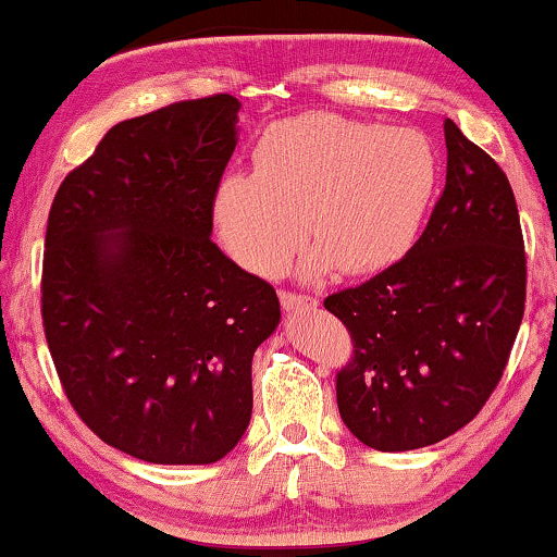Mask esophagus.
Wrapping results in <instances>:
<instances>
[{
	"mask_svg": "<svg viewBox=\"0 0 557 557\" xmlns=\"http://www.w3.org/2000/svg\"><path fill=\"white\" fill-rule=\"evenodd\" d=\"M282 310L287 312H305V310H315L318 300L310 295H297V293H282L280 295Z\"/></svg>",
	"mask_w": 557,
	"mask_h": 557,
	"instance_id": "34e87169",
	"label": "esophagus"
}]
</instances>
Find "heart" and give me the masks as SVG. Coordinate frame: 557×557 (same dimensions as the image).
<instances>
[{"label": "heart", "instance_id": "b5f03b06", "mask_svg": "<svg viewBox=\"0 0 557 557\" xmlns=\"http://www.w3.org/2000/svg\"><path fill=\"white\" fill-rule=\"evenodd\" d=\"M255 171H230L211 194L219 239L242 268L277 275L305 234L297 277L375 275L417 245L432 209L438 159L424 133L335 113L272 123ZM304 222H299V216Z\"/></svg>", "mask_w": 557, "mask_h": 557}]
</instances>
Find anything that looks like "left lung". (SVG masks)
I'll return each instance as SVG.
<instances>
[{
	"instance_id": "obj_1",
	"label": "left lung",
	"mask_w": 557,
	"mask_h": 557,
	"mask_svg": "<svg viewBox=\"0 0 557 557\" xmlns=\"http://www.w3.org/2000/svg\"><path fill=\"white\" fill-rule=\"evenodd\" d=\"M446 184L411 252L325 300L354 338L338 411L358 442L411 451L469 424L524 312V245L505 171L444 121Z\"/></svg>"
}]
</instances>
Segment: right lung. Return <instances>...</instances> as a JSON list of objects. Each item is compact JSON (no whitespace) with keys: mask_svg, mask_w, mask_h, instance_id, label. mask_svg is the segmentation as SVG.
I'll list each match as a JSON object with an SVG mask.
<instances>
[{"mask_svg":"<svg viewBox=\"0 0 557 557\" xmlns=\"http://www.w3.org/2000/svg\"><path fill=\"white\" fill-rule=\"evenodd\" d=\"M242 103L186 100L113 125L54 194L42 320L62 388L113 449L211 465L252 419V356L280 325L270 282L211 242Z\"/></svg>","mask_w":557,"mask_h":557,"instance_id":"obj_1","label":"right lung"}]
</instances>
